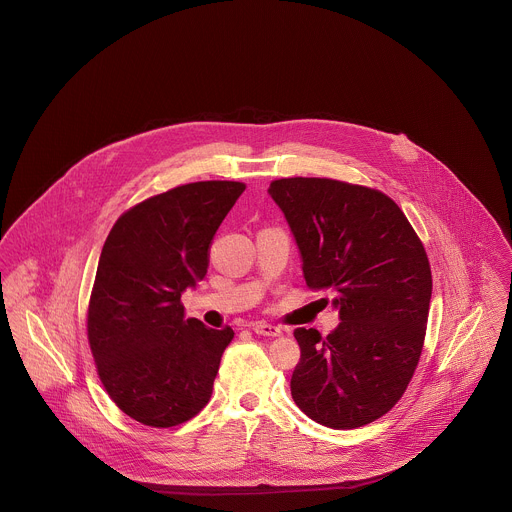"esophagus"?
Returning <instances> with one entry per match:
<instances>
[{
  "mask_svg": "<svg viewBox=\"0 0 512 512\" xmlns=\"http://www.w3.org/2000/svg\"><path fill=\"white\" fill-rule=\"evenodd\" d=\"M253 332L259 334V336H271V338L283 334V330H281L279 326L267 324V322H255V324H253Z\"/></svg>",
  "mask_w": 512,
  "mask_h": 512,
  "instance_id": "1",
  "label": "esophagus"
}]
</instances>
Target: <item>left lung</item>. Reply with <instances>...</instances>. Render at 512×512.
Here are the masks:
<instances>
[{
    "mask_svg": "<svg viewBox=\"0 0 512 512\" xmlns=\"http://www.w3.org/2000/svg\"><path fill=\"white\" fill-rule=\"evenodd\" d=\"M269 194L295 235L308 289L328 291L340 316L326 338L295 330L293 400L332 429L372 423L404 396L421 356L431 301L425 249L404 211L378 190L283 178Z\"/></svg>",
    "mask_w": 512,
    "mask_h": 512,
    "instance_id": "8db88e82",
    "label": "left lung"
}]
</instances>
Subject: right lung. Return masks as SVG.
<instances>
[{
    "mask_svg": "<svg viewBox=\"0 0 512 512\" xmlns=\"http://www.w3.org/2000/svg\"><path fill=\"white\" fill-rule=\"evenodd\" d=\"M241 182H194L144 200L112 225L87 332L110 400L150 427H174L211 398L233 330L186 318L182 293L207 273L211 239Z\"/></svg>",
    "mask_w": 512,
    "mask_h": 512,
    "instance_id": "1",
    "label": "right lung"
}]
</instances>
